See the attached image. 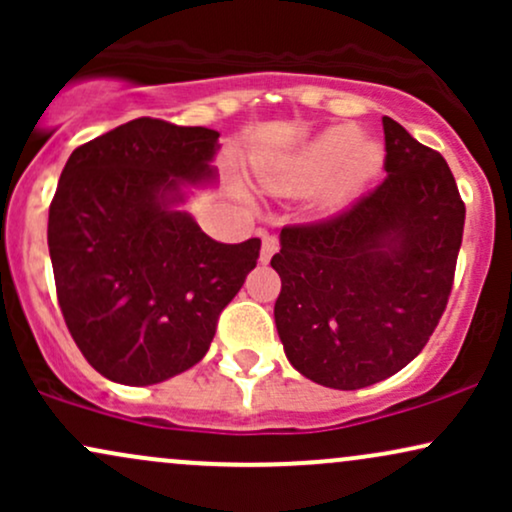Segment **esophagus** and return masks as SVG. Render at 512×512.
<instances>
[{
	"mask_svg": "<svg viewBox=\"0 0 512 512\" xmlns=\"http://www.w3.org/2000/svg\"><path fill=\"white\" fill-rule=\"evenodd\" d=\"M279 250V243H276L274 236H264L262 238V252H260V262L267 264L269 260H272L274 252Z\"/></svg>",
	"mask_w": 512,
	"mask_h": 512,
	"instance_id": "esophagus-1",
	"label": "esophagus"
}]
</instances>
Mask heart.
Masks as SVG:
<instances>
[{"mask_svg":"<svg viewBox=\"0 0 512 512\" xmlns=\"http://www.w3.org/2000/svg\"><path fill=\"white\" fill-rule=\"evenodd\" d=\"M385 149L370 137H361L356 125H337L320 132L301 149L284 154L260 168V180L276 195H298L320 187L317 209L334 214L380 175Z\"/></svg>","mask_w":512,"mask_h":512,"instance_id":"heart-1","label":"heart"}]
</instances>
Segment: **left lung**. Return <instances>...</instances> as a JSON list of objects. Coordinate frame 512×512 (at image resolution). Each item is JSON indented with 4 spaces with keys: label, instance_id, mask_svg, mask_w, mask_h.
<instances>
[{
    "label": "left lung",
    "instance_id": "1",
    "mask_svg": "<svg viewBox=\"0 0 512 512\" xmlns=\"http://www.w3.org/2000/svg\"><path fill=\"white\" fill-rule=\"evenodd\" d=\"M387 178L337 219L281 231L274 322L298 373L361 390L421 354L443 315L464 204L448 163L383 117Z\"/></svg>",
    "mask_w": 512,
    "mask_h": 512
}]
</instances>
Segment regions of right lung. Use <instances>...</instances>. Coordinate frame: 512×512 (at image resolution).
Returning <instances> with one entry per match:
<instances>
[{
	"label": "right lung",
	"mask_w": 512,
	"mask_h": 512,
	"mask_svg": "<svg viewBox=\"0 0 512 512\" xmlns=\"http://www.w3.org/2000/svg\"><path fill=\"white\" fill-rule=\"evenodd\" d=\"M219 132L139 117L69 156L50 204L57 301L76 346L120 385H156L204 358L260 238L211 240L180 209L216 185Z\"/></svg>",
	"instance_id": "add662e5"
}]
</instances>
